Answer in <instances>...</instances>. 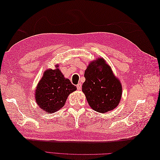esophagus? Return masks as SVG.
Instances as JSON below:
<instances>
[{
  "instance_id": "34e87169",
  "label": "esophagus",
  "mask_w": 160,
  "mask_h": 160,
  "mask_svg": "<svg viewBox=\"0 0 160 160\" xmlns=\"http://www.w3.org/2000/svg\"><path fill=\"white\" fill-rule=\"evenodd\" d=\"M81 85H82L81 83H78V84H77V89L80 90V89H81Z\"/></svg>"
}]
</instances>
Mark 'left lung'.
<instances>
[{
    "instance_id": "1",
    "label": "left lung",
    "mask_w": 160,
    "mask_h": 160,
    "mask_svg": "<svg viewBox=\"0 0 160 160\" xmlns=\"http://www.w3.org/2000/svg\"><path fill=\"white\" fill-rule=\"evenodd\" d=\"M84 77L82 91L92 109L106 113L117 107L122 98V84L103 58L91 62Z\"/></svg>"
}]
</instances>
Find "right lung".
I'll list each match as a JSON object with an SVG mask.
<instances>
[{"mask_svg":"<svg viewBox=\"0 0 160 160\" xmlns=\"http://www.w3.org/2000/svg\"><path fill=\"white\" fill-rule=\"evenodd\" d=\"M57 67L56 65V69H47L44 72L35 90L37 103L50 113L63 107L69 95L77 89Z\"/></svg>","mask_w":160,"mask_h":160,"instance_id":"1","label":"right lung"}]
</instances>
